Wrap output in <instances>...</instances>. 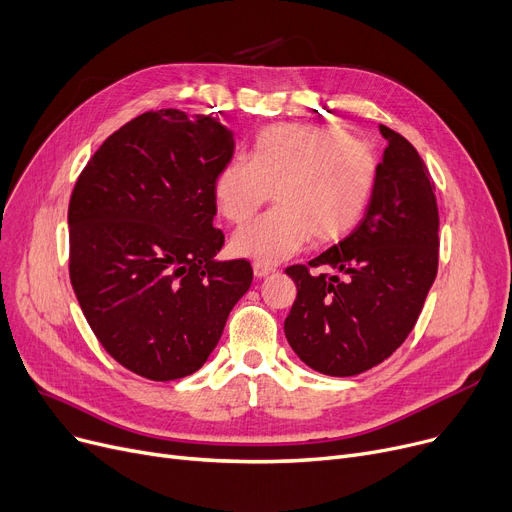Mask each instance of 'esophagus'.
Here are the masks:
<instances>
[{
	"instance_id": "obj_1",
	"label": "esophagus",
	"mask_w": 512,
	"mask_h": 512,
	"mask_svg": "<svg viewBox=\"0 0 512 512\" xmlns=\"http://www.w3.org/2000/svg\"><path fill=\"white\" fill-rule=\"evenodd\" d=\"M274 272H276L274 267L259 265V263H255V265H253V274H255V278H267V276H272Z\"/></svg>"
}]
</instances>
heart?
<instances>
[{
    "instance_id": "obj_1",
    "label": "heart",
    "mask_w": 512,
    "mask_h": 512,
    "mask_svg": "<svg viewBox=\"0 0 512 512\" xmlns=\"http://www.w3.org/2000/svg\"><path fill=\"white\" fill-rule=\"evenodd\" d=\"M378 174L373 147L340 128L272 124L253 137L249 159L232 157L215 170L211 195L224 220L242 224L274 191L276 207L230 240L236 257L274 265L299 253L311 236L315 245H332L351 234Z\"/></svg>"
}]
</instances>
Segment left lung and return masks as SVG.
<instances>
[{
	"label": "left lung",
	"instance_id": "1",
	"mask_svg": "<svg viewBox=\"0 0 512 512\" xmlns=\"http://www.w3.org/2000/svg\"><path fill=\"white\" fill-rule=\"evenodd\" d=\"M388 147L361 224L340 245L292 265L297 299L284 321L311 369L348 378L388 359L417 324L438 272L440 215L417 149L380 124Z\"/></svg>",
	"mask_w": 512,
	"mask_h": 512
}]
</instances>
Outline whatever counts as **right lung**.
Returning a JSON list of instances; mask_svg holds the SVG:
<instances>
[{
  "mask_svg": "<svg viewBox=\"0 0 512 512\" xmlns=\"http://www.w3.org/2000/svg\"><path fill=\"white\" fill-rule=\"evenodd\" d=\"M222 114V112H220ZM234 132L213 116L145 112L95 151L68 207L70 282L101 346L153 382L195 373L253 282L218 261L213 174Z\"/></svg>",
  "mask_w": 512,
  "mask_h": 512,
  "instance_id": "right-lung-1",
  "label": "right lung"
}]
</instances>
